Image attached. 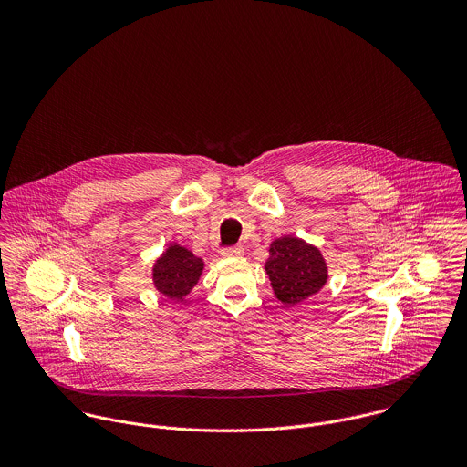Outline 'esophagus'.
<instances>
[{
  "label": "esophagus",
  "mask_w": 467,
  "mask_h": 467,
  "mask_svg": "<svg viewBox=\"0 0 467 467\" xmlns=\"http://www.w3.org/2000/svg\"><path fill=\"white\" fill-rule=\"evenodd\" d=\"M244 254L243 246H228V248H223L221 250V255L223 257H241Z\"/></svg>",
  "instance_id": "1"
}]
</instances>
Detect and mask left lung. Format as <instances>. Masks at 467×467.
Here are the masks:
<instances>
[{
  "label": "left lung",
  "mask_w": 467,
  "mask_h": 467,
  "mask_svg": "<svg viewBox=\"0 0 467 467\" xmlns=\"http://www.w3.org/2000/svg\"><path fill=\"white\" fill-rule=\"evenodd\" d=\"M266 273L276 298L285 306L304 302L327 282V267L318 248L296 237L273 241Z\"/></svg>",
  "instance_id": "obj_1"
}]
</instances>
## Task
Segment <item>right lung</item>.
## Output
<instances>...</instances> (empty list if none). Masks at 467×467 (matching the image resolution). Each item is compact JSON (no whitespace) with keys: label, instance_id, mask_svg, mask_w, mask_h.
<instances>
[{"label":"right lung","instance_id":"add662e5","mask_svg":"<svg viewBox=\"0 0 467 467\" xmlns=\"http://www.w3.org/2000/svg\"><path fill=\"white\" fill-rule=\"evenodd\" d=\"M202 261L194 257L189 250L174 244L158 259L154 266V285L169 298H183L198 284Z\"/></svg>","mask_w":467,"mask_h":467}]
</instances>
